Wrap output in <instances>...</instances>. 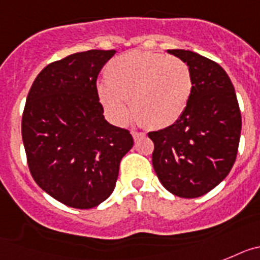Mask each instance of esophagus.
Returning <instances> with one entry per match:
<instances>
[{"label": "esophagus", "instance_id": "1", "mask_svg": "<svg viewBox=\"0 0 260 260\" xmlns=\"http://www.w3.org/2000/svg\"><path fill=\"white\" fill-rule=\"evenodd\" d=\"M132 136H133V139H135V141H137L139 139H143V137H145V133L139 132V131H132Z\"/></svg>", "mask_w": 260, "mask_h": 260}]
</instances>
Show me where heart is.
Listing matches in <instances>:
<instances>
[{
	"label": "heart",
	"mask_w": 260,
	"mask_h": 260,
	"mask_svg": "<svg viewBox=\"0 0 260 260\" xmlns=\"http://www.w3.org/2000/svg\"><path fill=\"white\" fill-rule=\"evenodd\" d=\"M192 74L178 57L146 51L117 56L107 68V82L96 86L101 105L116 124L127 123L132 110L150 128L178 121L191 98Z\"/></svg>",
	"instance_id": "b5f03b06"
}]
</instances>
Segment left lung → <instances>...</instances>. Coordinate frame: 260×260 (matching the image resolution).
<instances>
[{"label": "left lung", "mask_w": 260, "mask_h": 260, "mask_svg": "<svg viewBox=\"0 0 260 260\" xmlns=\"http://www.w3.org/2000/svg\"><path fill=\"white\" fill-rule=\"evenodd\" d=\"M168 52L189 67L192 92L178 121L148 133L154 143L153 168L169 192L199 198L221 183L233 168L241 111L233 83L217 62L186 49Z\"/></svg>", "instance_id": "8db88e82"}]
</instances>
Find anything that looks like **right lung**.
Segmentation results:
<instances>
[{
    "label": "right lung",
    "instance_id": "right-lung-1",
    "mask_svg": "<svg viewBox=\"0 0 260 260\" xmlns=\"http://www.w3.org/2000/svg\"><path fill=\"white\" fill-rule=\"evenodd\" d=\"M115 49H91L47 65L34 81L22 116L28 169L38 186L62 204L94 208L111 195L129 131L103 116L96 78Z\"/></svg>",
    "mask_w": 260,
    "mask_h": 260
}]
</instances>
